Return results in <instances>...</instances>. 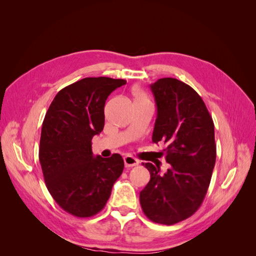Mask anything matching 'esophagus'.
<instances>
[{
    "label": "esophagus",
    "instance_id": "esophagus-1",
    "mask_svg": "<svg viewBox=\"0 0 256 256\" xmlns=\"http://www.w3.org/2000/svg\"><path fill=\"white\" fill-rule=\"evenodd\" d=\"M124 162H125L126 168H132V166H136L138 164V161L134 157L129 156V154L124 157Z\"/></svg>",
    "mask_w": 256,
    "mask_h": 256
}]
</instances>
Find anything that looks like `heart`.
<instances>
[{
  "label": "heart",
  "instance_id": "b5f03b06",
  "mask_svg": "<svg viewBox=\"0 0 256 256\" xmlns=\"http://www.w3.org/2000/svg\"><path fill=\"white\" fill-rule=\"evenodd\" d=\"M134 99L146 100V97H145V95L143 94V92H141L140 90H134Z\"/></svg>",
  "mask_w": 256,
  "mask_h": 256
}]
</instances>
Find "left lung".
Returning <instances> with one entry per match:
<instances>
[{
  "instance_id": "8db88e82",
  "label": "left lung",
  "mask_w": 256,
  "mask_h": 256,
  "mask_svg": "<svg viewBox=\"0 0 256 256\" xmlns=\"http://www.w3.org/2000/svg\"><path fill=\"white\" fill-rule=\"evenodd\" d=\"M157 104L152 142H164L168 172L143 164L150 180L140 192L143 212L154 223L172 226L194 214L203 203L216 164L214 126L198 92L174 78L150 85Z\"/></svg>"
}]
</instances>
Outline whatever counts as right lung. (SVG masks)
Wrapping results in <instances>:
<instances>
[{"mask_svg":"<svg viewBox=\"0 0 256 256\" xmlns=\"http://www.w3.org/2000/svg\"><path fill=\"white\" fill-rule=\"evenodd\" d=\"M126 80L84 78L60 90L42 122L40 161L46 186L60 208L78 218L102 212L122 175L120 154L94 157L92 138L104 126V104Z\"/></svg>","mask_w":256,"mask_h":256,"instance_id":"obj_1","label":"right lung"}]
</instances>
